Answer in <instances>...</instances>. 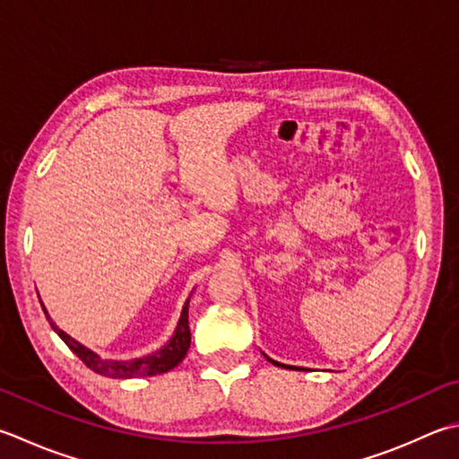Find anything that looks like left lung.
Masks as SVG:
<instances>
[{
    "mask_svg": "<svg viewBox=\"0 0 459 459\" xmlns=\"http://www.w3.org/2000/svg\"><path fill=\"white\" fill-rule=\"evenodd\" d=\"M264 356H265V353H264ZM265 359H267V361H272V364H273V366H281V368H290V366H285V364H280V361H273V359H272V358H267V356H265ZM290 369H291V368H290Z\"/></svg>",
    "mask_w": 459,
    "mask_h": 459,
    "instance_id": "8db88e82",
    "label": "left lung"
}]
</instances>
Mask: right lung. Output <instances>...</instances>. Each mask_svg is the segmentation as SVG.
<instances>
[{"mask_svg": "<svg viewBox=\"0 0 459 459\" xmlns=\"http://www.w3.org/2000/svg\"><path fill=\"white\" fill-rule=\"evenodd\" d=\"M41 304V299H39ZM43 314H46L48 322L65 345L72 350L77 358H80L85 366L93 369L95 374L108 376V377H119V379H127V377H148V376H158V374H166V371L174 369L181 359L186 358V353L189 350V343H192V333H189V322H187V307H189V298L181 307V316L178 319L176 332L169 337V342L160 348L158 351L148 353V356L135 358V359H106L95 353L93 350L85 348L83 343L74 340L72 335L65 333L64 330H59L56 325L54 319L49 317L46 306L41 304Z\"/></svg>", "mask_w": 459, "mask_h": 459, "instance_id": "obj_1", "label": "right lung"}]
</instances>
